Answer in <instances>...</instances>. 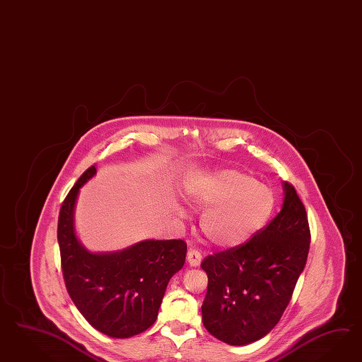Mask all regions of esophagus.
<instances>
[{"mask_svg": "<svg viewBox=\"0 0 362 362\" xmlns=\"http://www.w3.org/2000/svg\"><path fill=\"white\" fill-rule=\"evenodd\" d=\"M187 262L191 267H199L202 263V253L197 250H189L187 253Z\"/></svg>", "mask_w": 362, "mask_h": 362, "instance_id": "esophagus-1", "label": "esophagus"}]
</instances>
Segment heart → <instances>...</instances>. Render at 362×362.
I'll use <instances>...</instances> for the list:
<instances>
[{
	"mask_svg": "<svg viewBox=\"0 0 362 362\" xmlns=\"http://www.w3.org/2000/svg\"><path fill=\"white\" fill-rule=\"evenodd\" d=\"M185 192L192 207L204 209L200 228L215 247L235 250L252 239L271 219L274 189L236 168L189 176Z\"/></svg>",
	"mask_w": 362,
	"mask_h": 362,
	"instance_id": "obj_1",
	"label": "heart"
}]
</instances>
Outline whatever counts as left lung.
Returning a JSON list of instances; mask_svg holds the SVG:
<instances>
[{"instance_id": "left-lung-1", "label": "left lung", "mask_w": 362, "mask_h": 362, "mask_svg": "<svg viewBox=\"0 0 362 362\" xmlns=\"http://www.w3.org/2000/svg\"><path fill=\"white\" fill-rule=\"evenodd\" d=\"M281 211L239 248L203 260L209 276L203 324L228 345L263 339L280 321L307 263L310 232L296 189L283 182Z\"/></svg>"}]
</instances>
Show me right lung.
I'll use <instances>...</instances> for the list:
<instances>
[{
    "instance_id": "right-lung-1",
    "label": "right lung",
    "mask_w": 362,
    "mask_h": 362,
    "mask_svg": "<svg viewBox=\"0 0 362 362\" xmlns=\"http://www.w3.org/2000/svg\"><path fill=\"white\" fill-rule=\"evenodd\" d=\"M97 174L91 165L66 197L58 218V244L67 292L91 327L129 339L158 317L170 279L186 260L183 240H143L114 252H91L78 239L76 206L81 188Z\"/></svg>"
}]
</instances>
